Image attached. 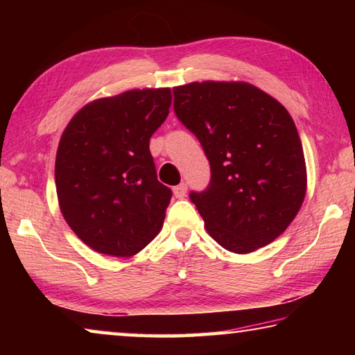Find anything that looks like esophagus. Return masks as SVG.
Listing matches in <instances>:
<instances>
[{"instance_id": "esophagus-1", "label": "esophagus", "mask_w": 355, "mask_h": 355, "mask_svg": "<svg viewBox=\"0 0 355 355\" xmlns=\"http://www.w3.org/2000/svg\"><path fill=\"white\" fill-rule=\"evenodd\" d=\"M186 191H188V184L180 183L178 186L173 188V196H175L177 199H183V197L186 196Z\"/></svg>"}]
</instances>
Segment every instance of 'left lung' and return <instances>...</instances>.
Segmentation results:
<instances>
[{
    "instance_id": "obj_1",
    "label": "left lung",
    "mask_w": 355,
    "mask_h": 355,
    "mask_svg": "<svg viewBox=\"0 0 355 355\" xmlns=\"http://www.w3.org/2000/svg\"><path fill=\"white\" fill-rule=\"evenodd\" d=\"M173 111L211 167L208 188L189 194L209 236L235 254L272 243L296 218L307 191L304 150L290 112L241 81L173 87Z\"/></svg>"
}]
</instances>
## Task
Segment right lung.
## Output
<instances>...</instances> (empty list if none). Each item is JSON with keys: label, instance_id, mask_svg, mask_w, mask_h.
Segmentation results:
<instances>
[{"label": "right lung", "instance_id": "1", "mask_svg": "<svg viewBox=\"0 0 355 355\" xmlns=\"http://www.w3.org/2000/svg\"><path fill=\"white\" fill-rule=\"evenodd\" d=\"M171 89H135L81 107L59 141L55 180L64 219L98 254L131 257L163 227L172 191L158 182L150 137Z\"/></svg>", "mask_w": 355, "mask_h": 355}]
</instances>
